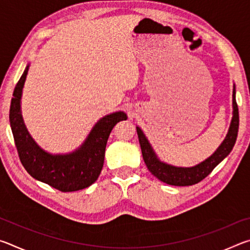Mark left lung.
Returning <instances> with one entry per match:
<instances>
[{
	"mask_svg": "<svg viewBox=\"0 0 250 250\" xmlns=\"http://www.w3.org/2000/svg\"><path fill=\"white\" fill-rule=\"evenodd\" d=\"M238 126L239 115L238 107H237L236 104V88L234 84V89H232V118L226 137L213 154L203 161V162L196 164V166L183 167H174L163 162L155 154L153 147L151 146L146 134L143 133V131L139 126H137V133L139 142H140L143 160H145L146 166L152 174L167 184L175 186H188L196 184L203 179H205L230 153V151L235 146L237 134H238Z\"/></svg>",
	"mask_w": 250,
	"mask_h": 250,
	"instance_id": "obj_1",
	"label": "left lung"
}]
</instances>
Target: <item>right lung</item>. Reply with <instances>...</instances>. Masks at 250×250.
Instances as JSON below:
<instances>
[{"mask_svg":"<svg viewBox=\"0 0 250 250\" xmlns=\"http://www.w3.org/2000/svg\"><path fill=\"white\" fill-rule=\"evenodd\" d=\"M26 66L16 84L10 108V124L21 162L28 174L62 192H75L95 183L104 167L110 132L118 122L126 120L124 111L110 113L97 121L78 149L65 154H52L34 141L24 124L21 98L28 73Z\"/></svg>","mask_w":250,"mask_h":250,"instance_id":"obj_1","label":"right lung"}]
</instances>
